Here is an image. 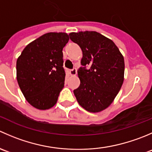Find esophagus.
Segmentation results:
<instances>
[{"label":"esophagus","instance_id":"esophagus-1","mask_svg":"<svg viewBox=\"0 0 152 152\" xmlns=\"http://www.w3.org/2000/svg\"><path fill=\"white\" fill-rule=\"evenodd\" d=\"M76 73H77V70L76 68H73L70 70V74L71 76H76Z\"/></svg>","mask_w":152,"mask_h":152}]
</instances>
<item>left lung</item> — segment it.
I'll use <instances>...</instances> for the list:
<instances>
[{
  "mask_svg": "<svg viewBox=\"0 0 152 152\" xmlns=\"http://www.w3.org/2000/svg\"><path fill=\"white\" fill-rule=\"evenodd\" d=\"M69 36L83 54L77 71L80 85L73 93L84 109L99 113L113 103L123 85L124 56L111 39L96 31L72 32Z\"/></svg>",
  "mask_w": 152,
  "mask_h": 152,
  "instance_id": "1",
  "label": "left lung"
}]
</instances>
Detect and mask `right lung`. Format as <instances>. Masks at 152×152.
Wrapping results in <instances>:
<instances>
[{
    "label": "right lung",
    "mask_w": 152,
    "mask_h": 152,
    "mask_svg": "<svg viewBox=\"0 0 152 152\" xmlns=\"http://www.w3.org/2000/svg\"><path fill=\"white\" fill-rule=\"evenodd\" d=\"M67 33L50 32L30 42L17 60V80L31 105L48 110L56 104L65 85L62 49Z\"/></svg>",
    "instance_id": "add662e5"
}]
</instances>
